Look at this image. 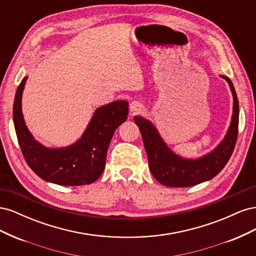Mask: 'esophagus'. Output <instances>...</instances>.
<instances>
[{
	"instance_id": "34e87169",
	"label": "esophagus",
	"mask_w": 256,
	"mask_h": 256,
	"mask_svg": "<svg viewBox=\"0 0 256 256\" xmlns=\"http://www.w3.org/2000/svg\"><path fill=\"white\" fill-rule=\"evenodd\" d=\"M130 108V112L131 114H138V113H141L143 110H144V106L142 102H136V100H134V102H132L130 104L129 106Z\"/></svg>"
}]
</instances>
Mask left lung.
<instances>
[{
	"label": "left lung",
	"mask_w": 256,
	"mask_h": 256,
	"mask_svg": "<svg viewBox=\"0 0 256 256\" xmlns=\"http://www.w3.org/2000/svg\"><path fill=\"white\" fill-rule=\"evenodd\" d=\"M233 94V115L228 132L221 143L205 156L198 159H184L168 148L158 130L142 116H134V122L141 131L143 144L148 158L152 176L168 187H191L212 180L226 166L233 154L238 136L239 104L234 85L226 76Z\"/></svg>",
	"instance_id": "8db88e82"
}]
</instances>
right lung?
<instances>
[{
  "label": "right lung",
  "instance_id": "obj_1",
  "mask_svg": "<svg viewBox=\"0 0 256 256\" xmlns=\"http://www.w3.org/2000/svg\"><path fill=\"white\" fill-rule=\"evenodd\" d=\"M26 80L24 76L17 88L12 118L28 166L44 180L60 186H82L97 180L104 170L108 147L115 130L127 120L128 102L118 100L98 108L78 141L67 147L49 148L35 140L23 118L21 102Z\"/></svg>",
  "mask_w": 256,
  "mask_h": 256
}]
</instances>
